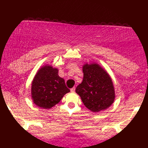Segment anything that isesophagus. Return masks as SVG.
Returning <instances> with one entry per match:
<instances>
[{"label":"esophagus","mask_w":148,"mask_h":148,"mask_svg":"<svg viewBox=\"0 0 148 148\" xmlns=\"http://www.w3.org/2000/svg\"><path fill=\"white\" fill-rule=\"evenodd\" d=\"M75 87H72V89H70V91H71V92H72V93H74V91H75Z\"/></svg>","instance_id":"34e87169"}]
</instances>
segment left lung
Instances as JSON below:
<instances>
[{
  "label": "left lung",
  "mask_w": 148,
  "mask_h": 148,
  "mask_svg": "<svg viewBox=\"0 0 148 148\" xmlns=\"http://www.w3.org/2000/svg\"><path fill=\"white\" fill-rule=\"evenodd\" d=\"M83 79L77 86L76 92L84 105L94 113L104 111L111 106L115 98V89L111 76L96 63L83 66Z\"/></svg>",
  "instance_id": "left-lung-1"
}]
</instances>
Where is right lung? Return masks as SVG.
<instances>
[{"label":"right lung","instance_id":"add662e5","mask_svg":"<svg viewBox=\"0 0 148 148\" xmlns=\"http://www.w3.org/2000/svg\"><path fill=\"white\" fill-rule=\"evenodd\" d=\"M59 70L46 65L37 71L31 85V98L39 107L51 108L70 90L58 75Z\"/></svg>","mask_w":148,"mask_h":148}]
</instances>
